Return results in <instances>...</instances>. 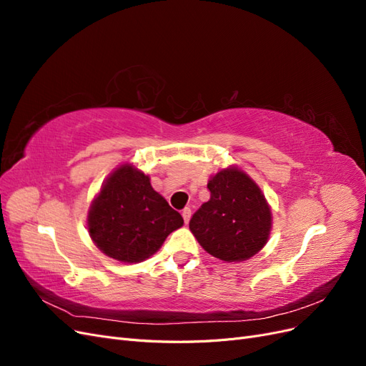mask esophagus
Here are the masks:
<instances>
[{
    "label": "esophagus",
    "instance_id": "obj_1",
    "mask_svg": "<svg viewBox=\"0 0 366 366\" xmlns=\"http://www.w3.org/2000/svg\"><path fill=\"white\" fill-rule=\"evenodd\" d=\"M182 217H183L186 224L189 223V219H191V209H189V207H184V209L182 210Z\"/></svg>",
    "mask_w": 366,
    "mask_h": 366
}]
</instances>
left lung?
Returning <instances> with one entry per match:
<instances>
[{
	"label": "left lung",
	"instance_id": "obj_1",
	"mask_svg": "<svg viewBox=\"0 0 366 366\" xmlns=\"http://www.w3.org/2000/svg\"><path fill=\"white\" fill-rule=\"evenodd\" d=\"M210 198L189 221L202 247L227 262L258 253L269 238L272 214L267 202L249 177L235 168L219 171L207 183Z\"/></svg>",
	"mask_w": 366,
	"mask_h": 366
}]
</instances>
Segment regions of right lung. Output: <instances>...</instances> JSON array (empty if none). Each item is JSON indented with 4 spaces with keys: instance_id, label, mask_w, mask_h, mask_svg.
<instances>
[{
    "instance_id": "right-lung-1",
    "label": "right lung",
    "mask_w": 366,
    "mask_h": 366,
    "mask_svg": "<svg viewBox=\"0 0 366 366\" xmlns=\"http://www.w3.org/2000/svg\"><path fill=\"white\" fill-rule=\"evenodd\" d=\"M182 226V215L152 189L148 177L128 164L109 175L88 212L96 246L122 262L149 258Z\"/></svg>"
}]
</instances>
